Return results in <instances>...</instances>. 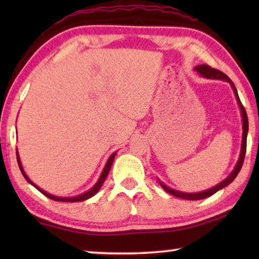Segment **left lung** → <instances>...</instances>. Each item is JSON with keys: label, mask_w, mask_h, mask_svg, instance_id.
Listing matches in <instances>:
<instances>
[{"label": "left lung", "mask_w": 259, "mask_h": 259, "mask_svg": "<svg viewBox=\"0 0 259 259\" xmlns=\"http://www.w3.org/2000/svg\"><path fill=\"white\" fill-rule=\"evenodd\" d=\"M195 71L198 72L201 75L204 76V77H208V78H221V80H225L227 82L231 83L232 88H233L234 90V94H235V97L238 99V104L240 106L241 109V114H242V122H243V135H242V146H241V153H240V157H239V161L238 163H236L235 168L233 171L231 172V175L229 177H227L225 181H223L222 183H219L218 185H216L212 188H210L208 191H204V192H200V193H183V192H178V191H175L172 188H170L168 186H165L164 184H161V186L164 188L165 192L170 193V194L174 195V196H177V198H181V199H185V200H201V199H205L208 198V196L212 195L216 193L217 191L222 190L223 187H225L229 185L230 183H232L235 179V177L238 176V174L240 172L241 168H242V164H243V161H244V156H245V150H247V134H248V116H247V112H245V109L243 107L242 103H241V100L239 98V95H238V91H236L235 87L233 84V82L231 81V78L226 75V74L223 73L222 71H219V69L216 68H212L210 67L209 65H199V66L195 67Z\"/></svg>", "instance_id": "8db88e82"}]
</instances>
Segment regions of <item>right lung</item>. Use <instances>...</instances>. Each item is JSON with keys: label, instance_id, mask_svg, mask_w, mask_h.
<instances>
[{"label": "right lung", "instance_id": "add662e5", "mask_svg": "<svg viewBox=\"0 0 259 259\" xmlns=\"http://www.w3.org/2000/svg\"><path fill=\"white\" fill-rule=\"evenodd\" d=\"M115 154H116V153H113V154H112L111 156H109L107 163H106V165H105L104 171L102 172V175H100V178L98 179V182L96 183V185H95L93 188H91L90 191L83 193V194H81V195L74 196V198H59V196L51 195V194H49V193H47V192H45L43 190H41L40 187H37L36 185H35L34 183L30 182L29 179H28V177L26 176V174H25V171H24L23 166H21V163H20V160H19V156H18V152H17V161H18V165H19V168H20V171H21V174L24 175V177H25L26 181L29 182L30 184H32L33 186L36 187L37 190L42 193V194H45L46 196H48V198L51 199V200H54V201H60V202H78V201H84V200H87V199L91 198V196H94V195L96 194V193H97V192L99 191V188L102 187V185H103L104 182H105V179H106V177H107L109 170H111V166H112V163H113V161H114V157H115Z\"/></svg>", "mask_w": 259, "mask_h": 259}]
</instances>
